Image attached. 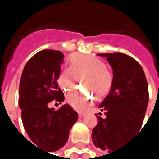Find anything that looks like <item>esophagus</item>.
I'll return each mask as SVG.
<instances>
[{"label": "esophagus", "instance_id": "obj_1", "mask_svg": "<svg viewBox=\"0 0 159 159\" xmlns=\"http://www.w3.org/2000/svg\"><path fill=\"white\" fill-rule=\"evenodd\" d=\"M84 115V112H82V111H78V116H79V118H82L83 116Z\"/></svg>", "mask_w": 159, "mask_h": 159}]
</instances>
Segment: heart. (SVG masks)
I'll return each mask as SVG.
<instances>
[{"mask_svg":"<svg viewBox=\"0 0 159 159\" xmlns=\"http://www.w3.org/2000/svg\"><path fill=\"white\" fill-rule=\"evenodd\" d=\"M68 60L70 67L61 70L57 75V84L64 92L74 90L79 77H84V84L98 98L110 93L113 85V75L102 60L83 53H74ZM93 93L89 90H77L69 94L66 100L74 109L83 111L93 99Z\"/></svg>","mask_w":159,"mask_h":159,"instance_id":"heart-1","label":"heart"}]
</instances>
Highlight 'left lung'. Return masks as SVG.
I'll list each match as a JSON object with an SVG mask.
<instances>
[{"label": "left lung", "mask_w": 159, "mask_h": 159, "mask_svg": "<svg viewBox=\"0 0 159 159\" xmlns=\"http://www.w3.org/2000/svg\"><path fill=\"white\" fill-rule=\"evenodd\" d=\"M113 70L111 93L99 105L103 119L97 114L98 123L92 131L94 144L109 151L121 145L141 129L148 105V85L142 66L124 53H101Z\"/></svg>", "instance_id": "obj_1"}]
</instances>
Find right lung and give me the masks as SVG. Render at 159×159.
Instances as JSON below:
<instances>
[{
    "label": "right lung",
    "mask_w": 159,
    "mask_h": 159,
    "mask_svg": "<svg viewBox=\"0 0 159 159\" xmlns=\"http://www.w3.org/2000/svg\"><path fill=\"white\" fill-rule=\"evenodd\" d=\"M63 58L60 50H41L26 62L20 79L19 107L24 128L32 143L47 152L57 151L67 143L78 119L68 104L57 111L48 107L54 99L64 100L57 84Z\"/></svg>",
    "instance_id": "right-lung-1"
}]
</instances>
